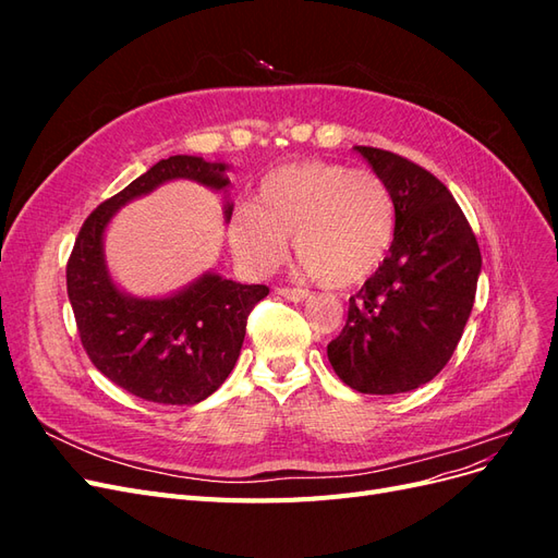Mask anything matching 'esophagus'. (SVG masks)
Returning <instances> with one entry per match:
<instances>
[{"label": "esophagus", "instance_id": "1", "mask_svg": "<svg viewBox=\"0 0 558 558\" xmlns=\"http://www.w3.org/2000/svg\"><path fill=\"white\" fill-rule=\"evenodd\" d=\"M277 293L286 300H293V302H300V300H307L310 298V291L307 289H289V286H281V289H277Z\"/></svg>", "mask_w": 558, "mask_h": 558}]
</instances>
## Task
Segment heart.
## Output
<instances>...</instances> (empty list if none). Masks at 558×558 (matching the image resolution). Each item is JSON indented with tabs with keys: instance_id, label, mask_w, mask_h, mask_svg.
<instances>
[{
	"instance_id": "obj_1",
	"label": "heart",
	"mask_w": 558,
	"mask_h": 558,
	"mask_svg": "<svg viewBox=\"0 0 558 558\" xmlns=\"http://www.w3.org/2000/svg\"><path fill=\"white\" fill-rule=\"evenodd\" d=\"M230 242L258 272L289 253L318 281L351 286L384 263L396 238V205L386 181L369 170L307 160L267 174L253 207L230 218Z\"/></svg>"
}]
</instances>
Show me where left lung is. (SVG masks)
Here are the masks:
<instances>
[{
	"mask_svg": "<svg viewBox=\"0 0 558 558\" xmlns=\"http://www.w3.org/2000/svg\"><path fill=\"white\" fill-rule=\"evenodd\" d=\"M396 205L391 251L349 298L347 326L328 361L359 393L424 386L459 347L477 293L482 253L459 202L424 167L391 150L356 146Z\"/></svg>",
	"mask_w": 558,
	"mask_h": 558,
	"instance_id": "left-lung-1",
	"label": "left lung"
}]
</instances>
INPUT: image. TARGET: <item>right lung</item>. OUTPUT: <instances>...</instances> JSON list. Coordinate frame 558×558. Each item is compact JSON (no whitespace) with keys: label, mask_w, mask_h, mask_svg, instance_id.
I'll list each match as a JSON object with an SVG mask.
<instances>
[{"label":"right lung","mask_w":558,"mask_h":558,"mask_svg":"<svg viewBox=\"0 0 558 558\" xmlns=\"http://www.w3.org/2000/svg\"><path fill=\"white\" fill-rule=\"evenodd\" d=\"M228 165L195 156L156 162L83 221L66 260L70 295L81 344L93 365L128 393L158 404H195L209 398L240 359L246 320L269 293L265 283H238L205 275L162 300L128 298L111 283L102 234L128 199L170 179H193L223 191ZM232 207L226 209L230 221Z\"/></svg>","instance_id":"add662e5"}]
</instances>
